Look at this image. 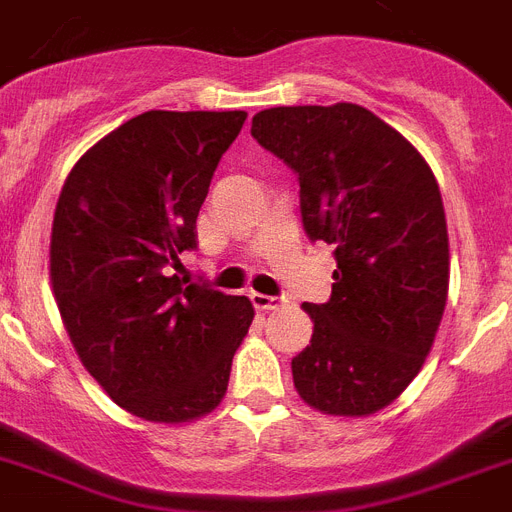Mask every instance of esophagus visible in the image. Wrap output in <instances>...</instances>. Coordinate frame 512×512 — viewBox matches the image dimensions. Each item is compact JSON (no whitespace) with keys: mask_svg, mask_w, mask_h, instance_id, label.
Segmentation results:
<instances>
[{"mask_svg":"<svg viewBox=\"0 0 512 512\" xmlns=\"http://www.w3.org/2000/svg\"><path fill=\"white\" fill-rule=\"evenodd\" d=\"M251 301H253V306L259 308V311H274V308L285 306L287 298H277V295H264V293H253Z\"/></svg>","mask_w":512,"mask_h":512,"instance_id":"esophagus-1","label":"esophagus"}]
</instances>
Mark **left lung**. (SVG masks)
I'll list each match as a JSON object with an SVG mask.
<instances>
[{"mask_svg": "<svg viewBox=\"0 0 512 512\" xmlns=\"http://www.w3.org/2000/svg\"><path fill=\"white\" fill-rule=\"evenodd\" d=\"M251 135L301 183L303 230L335 248L332 295L303 303L311 345L295 390L332 416H369L413 382L432 350L450 282L445 206L432 167L358 104L272 107Z\"/></svg>", "mask_w": 512, "mask_h": 512, "instance_id": "obj_1", "label": "left lung"}]
</instances>
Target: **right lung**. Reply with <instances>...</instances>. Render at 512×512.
<instances>
[{
  "mask_svg": "<svg viewBox=\"0 0 512 512\" xmlns=\"http://www.w3.org/2000/svg\"><path fill=\"white\" fill-rule=\"evenodd\" d=\"M246 112H143L80 156L54 209L49 274L88 374L133 416L211 413L253 322L246 295L185 285L196 217Z\"/></svg>",
  "mask_w": 512,
  "mask_h": 512,
  "instance_id": "1",
  "label": "right lung"
}]
</instances>
